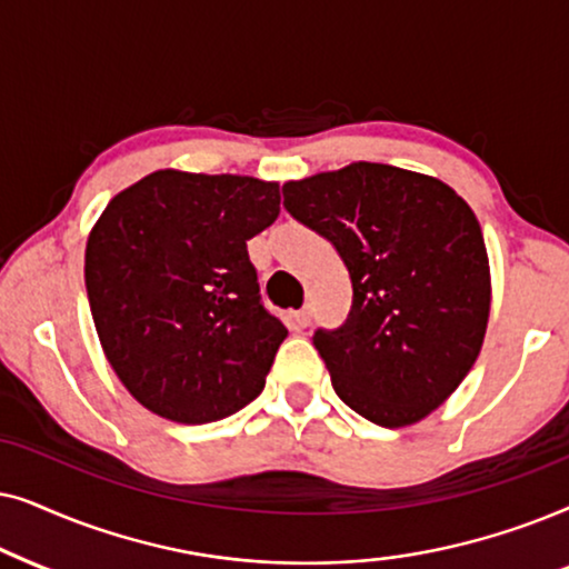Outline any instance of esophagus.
I'll return each instance as SVG.
<instances>
[{"mask_svg":"<svg viewBox=\"0 0 569 569\" xmlns=\"http://www.w3.org/2000/svg\"><path fill=\"white\" fill-rule=\"evenodd\" d=\"M309 322H312V309H309V307L299 309V312H293V325H297L299 330H305Z\"/></svg>","mask_w":569,"mask_h":569,"instance_id":"1","label":"esophagus"}]
</instances>
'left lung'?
<instances>
[{"label": "left lung", "mask_w": 569, "mask_h": 569, "mask_svg": "<svg viewBox=\"0 0 569 569\" xmlns=\"http://www.w3.org/2000/svg\"><path fill=\"white\" fill-rule=\"evenodd\" d=\"M283 206L351 276L346 325L315 332L332 390L380 427L427 419L487 336L491 272L471 206L437 177L369 161L286 181Z\"/></svg>", "instance_id": "8db88e82"}]
</instances>
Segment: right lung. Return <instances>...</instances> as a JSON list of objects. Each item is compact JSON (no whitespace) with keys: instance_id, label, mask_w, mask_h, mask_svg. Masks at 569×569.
<instances>
[{"instance_id":"add662e5","label":"right lung","mask_w":569,"mask_h":569,"mask_svg":"<svg viewBox=\"0 0 569 569\" xmlns=\"http://www.w3.org/2000/svg\"><path fill=\"white\" fill-rule=\"evenodd\" d=\"M278 213V181L161 169L98 216L86 244L90 315L148 411L208 423L262 392L289 330L260 305L247 241Z\"/></svg>"}]
</instances>
